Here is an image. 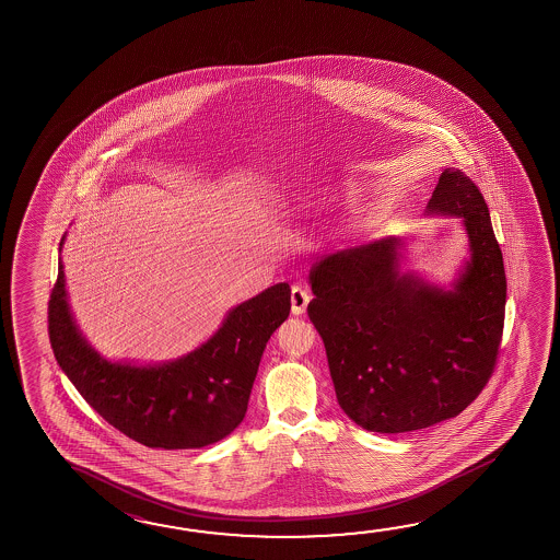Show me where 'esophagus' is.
I'll return each instance as SVG.
<instances>
[{
  "label": "esophagus",
  "mask_w": 560,
  "mask_h": 560,
  "mask_svg": "<svg viewBox=\"0 0 560 560\" xmlns=\"http://www.w3.org/2000/svg\"><path fill=\"white\" fill-rule=\"evenodd\" d=\"M308 303H311V293L303 289V287L294 284L293 289H291V312H293L294 316H303Z\"/></svg>",
  "instance_id": "1"
}]
</instances>
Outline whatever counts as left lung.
<instances>
[{
	"label": "left lung",
	"mask_w": 560,
	"mask_h": 560,
	"mask_svg": "<svg viewBox=\"0 0 560 560\" xmlns=\"http://www.w3.org/2000/svg\"><path fill=\"white\" fill-rule=\"evenodd\" d=\"M428 214L463 221L468 259L450 289L402 269L395 236L312 264L308 304L339 406L363 430L402 433L455 418L485 388L504 330L505 273L482 192L445 167Z\"/></svg>",
	"instance_id": "1"
}]
</instances>
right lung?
<instances>
[{
  "instance_id": "1",
  "label": "right lung",
  "mask_w": 560,
  "mask_h": 560,
  "mask_svg": "<svg viewBox=\"0 0 560 560\" xmlns=\"http://www.w3.org/2000/svg\"><path fill=\"white\" fill-rule=\"evenodd\" d=\"M289 312L291 287L277 283L234 306L221 328L187 355L154 365L109 361L75 324L60 259L48 334L58 365L105 422L147 447L199 450L224 440L244 420L266 343Z\"/></svg>"
}]
</instances>
